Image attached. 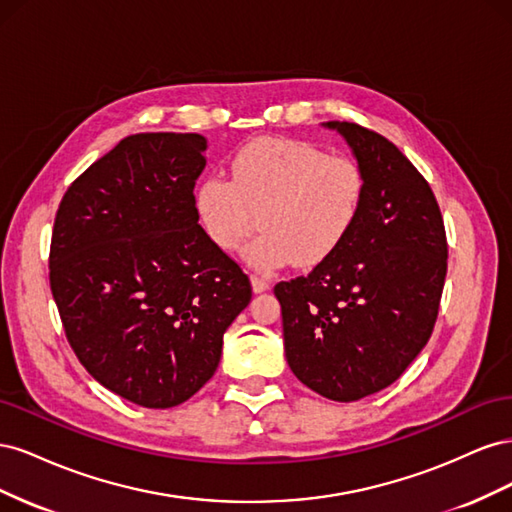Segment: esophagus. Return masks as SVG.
<instances>
[{
  "label": "esophagus",
  "instance_id": "obj_1",
  "mask_svg": "<svg viewBox=\"0 0 512 512\" xmlns=\"http://www.w3.org/2000/svg\"><path fill=\"white\" fill-rule=\"evenodd\" d=\"M252 288H254V292H265L271 288V282L267 280V277L252 275Z\"/></svg>",
  "mask_w": 512,
  "mask_h": 512
}]
</instances>
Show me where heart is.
<instances>
[{
  "mask_svg": "<svg viewBox=\"0 0 512 512\" xmlns=\"http://www.w3.org/2000/svg\"><path fill=\"white\" fill-rule=\"evenodd\" d=\"M363 196L365 173L356 160L299 138L262 136L232 156L230 181L209 177L198 185L196 211L209 239L226 252L260 224L262 232L245 247L258 269L312 267L346 239Z\"/></svg>",
  "mask_w": 512,
  "mask_h": 512,
  "instance_id": "1",
  "label": "heart"
}]
</instances>
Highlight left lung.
I'll use <instances>...</instances> for the list:
<instances>
[{
  "label": "left lung",
  "mask_w": 512,
  "mask_h": 512,
  "mask_svg": "<svg viewBox=\"0 0 512 512\" xmlns=\"http://www.w3.org/2000/svg\"><path fill=\"white\" fill-rule=\"evenodd\" d=\"M365 173L356 222L309 275L275 284L286 361L305 386L356 401L393 384L438 320L448 243L431 185L389 138L329 121Z\"/></svg>",
  "instance_id": "8db88e82"
}]
</instances>
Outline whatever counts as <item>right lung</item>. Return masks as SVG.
Masks as SVG:
<instances>
[{
  "label": "right lung",
  "instance_id": "right-lung-1",
  "mask_svg": "<svg viewBox=\"0 0 512 512\" xmlns=\"http://www.w3.org/2000/svg\"><path fill=\"white\" fill-rule=\"evenodd\" d=\"M200 134L143 132L76 177L55 213L49 282L81 365L143 408L211 380L250 277L198 224Z\"/></svg>",
  "mask_w": 512,
  "mask_h": 512
}]
</instances>
